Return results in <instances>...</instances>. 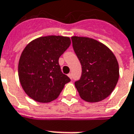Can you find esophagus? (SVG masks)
I'll return each instance as SVG.
<instances>
[{"instance_id": "1", "label": "esophagus", "mask_w": 134, "mask_h": 134, "mask_svg": "<svg viewBox=\"0 0 134 134\" xmlns=\"http://www.w3.org/2000/svg\"><path fill=\"white\" fill-rule=\"evenodd\" d=\"M68 76H69V77L70 78V79H72V74H71V73H69V74H68Z\"/></svg>"}]
</instances>
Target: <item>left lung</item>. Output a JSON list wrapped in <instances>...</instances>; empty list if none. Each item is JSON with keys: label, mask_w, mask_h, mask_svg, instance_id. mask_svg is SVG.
I'll return each mask as SVG.
<instances>
[{"label": "left lung", "mask_w": 134, "mask_h": 134, "mask_svg": "<svg viewBox=\"0 0 134 134\" xmlns=\"http://www.w3.org/2000/svg\"><path fill=\"white\" fill-rule=\"evenodd\" d=\"M74 52L82 66L80 79L74 82L80 96L90 103L102 101L112 93L119 80V65L104 44L89 37H71Z\"/></svg>", "instance_id": "left-lung-1"}]
</instances>
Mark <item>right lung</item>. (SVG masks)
<instances>
[{"label": "right lung", "instance_id": "right-lung-1", "mask_svg": "<svg viewBox=\"0 0 134 134\" xmlns=\"http://www.w3.org/2000/svg\"><path fill=\"white\" fill-rule=\"evenodd\" d=\"M71 45L68 37L46 36L24 48L18 63L19 80L29 97L39 103L56 99L70 78L61 71L59 58Z\"/></svg>", "mask_w": 134, "mask_h": 134}]
</instances>
